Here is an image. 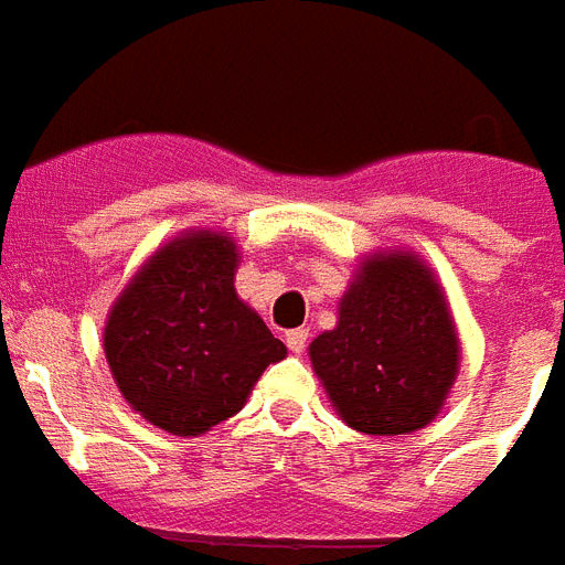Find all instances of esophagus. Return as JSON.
Instances as JSON below:
<instances>
[{
  "instance_id": "obj_1",
  "label": "esophagus",
  "mask_w": 565,
  "mask_h": 565,
  "mask_svg": "<svg viewBox=\"0 0 565 565\" xmlns=\"http://www.w3.org/2000/svg\"><path fill=\"white\" fill-rule=\"evenodd\" d=\"M286 343L294 355H300L302 349H306V343H309V329H291V332L286 334Z\"/></svg>"
}]
</instances>
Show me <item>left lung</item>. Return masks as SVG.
<instances>
[{
	"instance_id": "left-lung-1",
	"label": "left lung",
	"mask_w": 565,
	"mask_h": 565,
	"mask_svg": "<svg viewBox=\"0 0 565 565\" xmlns=\"http://www.w3.org/2000/svg\"><path fill=\"white\" fill-rule=\"evenodd\" d=\"M338 416L366 436H407L439 416L459 372V338L433 268L377 250L340 297L338 326L309 347Z\"/></svg>"
}]
</instances>
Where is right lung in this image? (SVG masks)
<instances>
[{"label":"right lung","mask_w":565,"mask_h":565,"mask_svg":"<svg viewBox=\"0 0 565 565\" xmlns=\"http://www.w3.org/2000/svg\"><path fill=\"white\" fill-rule=\"evenodd\" d=\"M239 250L222 231H188L138 268L109 309L104 352L135 413L172 436L236 416L268 363L288 355L239 300Z\"/></svg>","instance_id":"1"}]
</instances>
